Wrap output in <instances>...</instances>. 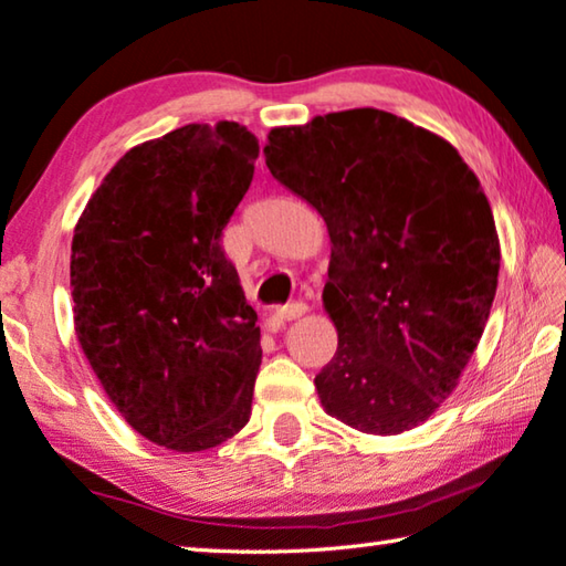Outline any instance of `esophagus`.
I'll list each match as a JSON object with an SVG mask.
<instances>
[{"label":"esophagus","instance_id":"34e87169","mask_svg":"<svg viewBox=\"0 0 566 566\" xmlns=\"http://www.w3.org/2000/svg\"><path fill=\"white\" fill-rule=\"evenodd\" d=\"M304 312H307V304L292 302V304H284V307L276 310V317H280V319H297V317L304 315Z\"/></svg>","mask_w":566,"mask_h":566}]
</instances>
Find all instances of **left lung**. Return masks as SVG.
I'll list each match as a JSON object with an SVG mask.
<instances>
[{
	"mask_svg": "<svg viewBox=\"0 0 566 566\" xmlns=\"http://www.w3.org/2000/svg\"><path fill=\"white\" fill-rule=\"evenodd\" d=\"M264 156L329 231L322 302L337 353L315 378L322 408L373 436L426 423L459 385L499 284L476 174L441 136L375 107L272 128Z\"/></svg>",
	"mask_w": 566,
	"mask_h": 566,
	"instance_id": "1",
	"label": "left lung"
}]
</instances>
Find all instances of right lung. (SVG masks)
<instances>
[{
	"label": "right lung",
	"instance_id": "obj_1",
	"mask_svg": "<svg viewBox=\"0 0 566 566\" xmlns=\"http://www.w3.org/2000/svg\"><path fill=\"white\" fill-rule=\"evenodd\" d=\"M256 156L244 125H184L130 148L75 227L77 343L128 426L178 453L223 443L251 416L262 335L221 231Z\"/></svg>",
	"mask_w": 566,
	"mask_h": 566
}]
</instances>
